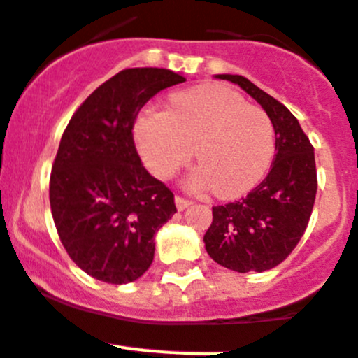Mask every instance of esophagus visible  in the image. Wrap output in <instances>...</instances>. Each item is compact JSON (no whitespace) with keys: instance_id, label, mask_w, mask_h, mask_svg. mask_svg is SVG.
Segmentation results:
<instances>
[{"instance_id":"obj_1","label":"esophagus","mask_w":358,"mask_h":358,"mask_svg":"<svg viewBox=\"0 0 358 358\" xmlns=\"http://www.w3.org/2000/svg\"><path fill=\"white\" fill-rule=\"evenodd\" d=\"M175 203H176V209L183 210V209H187L189 205H191V200H187V198H183V196H176Z\"/></svg>"}]
</instances>
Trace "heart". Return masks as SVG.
Returning <instances> with one entry per match:
<instances>
[{"label":"heart","mask_w":358,"mask_h":358,"mask_svg":"<svg viewBox=\"0 0 358 358\" xmlns=\"http://www.w3.org/2000/svg\"><path fill=\"white\" fill-rule=\"evenodd\" d=\"M135 141L148 169L171 178L196 153L192 187H213L234 198L265 176L275 131L265 111L223 85H203L171 97L169 110L148 108L135 124Z\"/></svg>","instance_id":"1"}]
</instances>
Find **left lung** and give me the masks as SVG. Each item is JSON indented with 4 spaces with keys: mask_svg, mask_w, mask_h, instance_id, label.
I'll use <instances>...</instances> for the list:
<instances>
[{
    "mask_svg": "<svg viewBox=\"0 0 358 358\" xmlns=\"http://www.w3.org/2000/svg\"><path fill=\"white\" fill-rule=\"evenodd\" d=\"M231 80L256 99L275 131V158L266 178L239 201L213 207L207 254L234 272H265L287 259L303 238L317 192L313 145L287 106L241 76Z\"/></svg>",
    "mask_w": 358,
    "mask_h": 358,
    "instance_id": "1",
    "label": "left lung"
}]
</instances>
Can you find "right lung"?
I'll list each match as a JSON object with an SVG mask.
<instances>
[{
  "mask_svg": "<svg viewBox=\"0 0 358 358\" xmlns=\"http://www.w3.org/2000/svg\"><path fill=\"white\" fill-rule=\"evenodd\" d=\"M183 80L166 68L119 71L79 106L61 136L52 216L71 261L99 281L141 278L153 263V236L176 213L175 194L142 166L133 126L149 99Z\"/></svg>",
  "mask_w": 358,
  "mask_h": 358,
  "instance_id": "add662e5",
  "label": "right lung"
}]
</instances>
